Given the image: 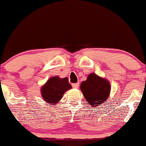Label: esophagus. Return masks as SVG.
I'll return each instance as SVG.
<instances>
[{"mask_svg":"<svg viewBox=\"0 0 146 146\" xmlns=\"http://www.w3.org/2000/svg\"><path fill=\"white\" fill-rule=\"evenodd\" d=\"M79 86V83H76V84H72V87L74 88H78Z\"/></svg>","mask_w":146,"mask_h":146,"instance_id":"1","label":"esophagus"}]
</instances>
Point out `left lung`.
Instances as JSON below:
<instances>
[{
  "instance_id": "left-lung-1",
  "label": "left lung",
  "mask_w": 146,
  "mask_h": 146,
  "mask_svg": "<svg viewBox=\"0 0 146 146\" xmlns=\"http://www.w3.org/2000/svg\"><path fill=\"white\" fill-rule=\"evenodd\" d=\"M81 90L88 104L98 107L99 105L106 104L111 91L109 81L91 73L87 79L81 84Z\"/></svg>"
}]
</instances>
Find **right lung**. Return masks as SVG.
<instances>
[{
  "instance_id": "obj_1",
  "label": "right lung",
  "mask_w": 146,
  "mask_h": 146,
  "mask_svg": "<svg viewBox=\"0 0 146 146\" xmlns=\"http://www.w3.org/2000/svg\"><path fill=\"white\" fill-rule=\"evenodd\" d=\"M71 88V84L67 77L60 79L58 76H53L42 86L41 94L44 101L50 104L55 105L62 98L65 91Z\"/></svg>"
}]
</instances>
